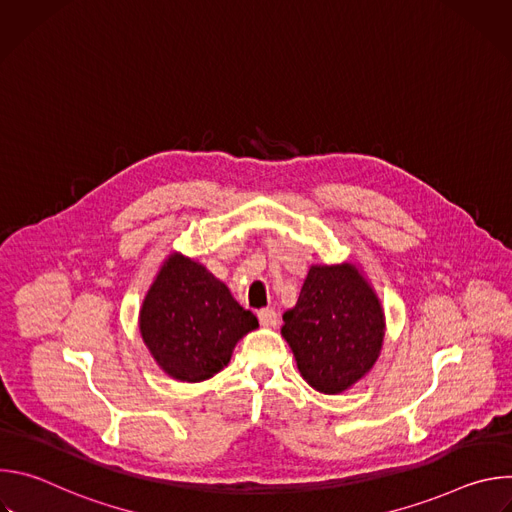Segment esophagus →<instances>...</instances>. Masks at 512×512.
Wrapping results in <instances>:
<instances>
[{"instance_id": "obj_1", "label": "esophagus", "mask_w": 512, "mask_h": 512, "mask_svg": "<svg viewBox=\"0 0 512 512\" xmlns=\"http://www.w3.org/2000/svg\"><path fill=\"white\" fill-rule=\"evenodd\" d=\"M257 318H259V324L265 326V328H271L277 324V314L273 308H263L257 312Z\"/></svg>"}]
</instances>
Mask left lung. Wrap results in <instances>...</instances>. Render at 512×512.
I'll return each instance as SVG.
<instances>
[{"label":"left lung","mask_w":512,"mask_h":512,"mask_svg":"<svg viewBox=\"0 0 512 512\" xmlns=\"http://www.w3.org/2000/svg\"><path fill=\"white\" fill-rule=\"evenodd\" d=\"M281 336L304 381L340 395L371 373L385 340V310L371 281L354 263H314Z\"/></svg>","instance_id":"8db88e82"}]
</instances>
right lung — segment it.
Here are the masks:
<instances>
[{
  "label": "right lung",
  "mask_w": 512,
  "mask_h": 512,
  "mask_svg": "<svg viewBox=\"0 0 512 512\" xmlns=\"http://www.w3.org/2000/svg\"><path fill=\"white\" fill-rule=\"evenodd\" d=\"M259 328L231 289L202 263L174 251L139 308V334L158 367L182 383H200L231 362L237 342Z\"/></svg>",
  "instance_id": "1"
}]
</instances>
